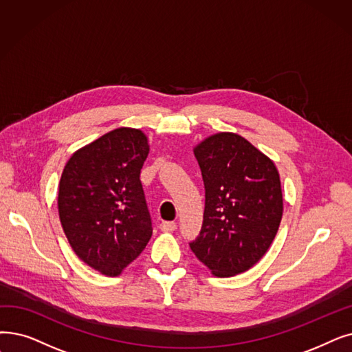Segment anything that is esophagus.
Listing matches in <instances>:
<instances>
[{
	"label": "esophagus",
	"mask_w": 352,
	"mask_h": 352,
	"mask_svg": "<svg viewBox=\"0 0 352 352\" xmlns=\"http://www.w3.org/2000/svg\"><path fill=\"white\" fill-rule=\"evenodd\" d=\"M160 227L162 232H174L177 228V223L175 221H162Z\"/></svg>",
	"instance_id": "obj_1"
}]
</instances>
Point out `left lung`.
Segmentation results:
<instances>
[{
    "instance_id": "obj_1",
    "label": "left lung",
    "mask_w": 352,
    "mask_h": 352,
    "mask_svg": "<svg viewBox=\"0 0 352 352\" xmlns=\"http://www.w3.org/2000/svg\"><path fill=\"white\" fill-rule=\"evenodd\" d=\"M206 207L192 253L214 276L249 270L265 256L283 212L279 173L273 161L243 136L220 132L194 148Z\"/></svg>"
}]
</instances>
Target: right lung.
I'll return each mask as SVG.
<instances>
[{
  "instance_id": "add662e5",
  "label": "right lung",
  "mask_w": 352,
  "mask_h": 352,
  "mask_svg": "<svg viewBox=\"0 0 352 352\" xmlns=\"http://www.w3.org/2000/svg\"><path fill=\"white\" fill-rule=\"evenodd\" d=\"M149 145L142 131L118 128L76 151L58 184V216L79 258L118 276L152 236L141 184Z\"/></svg>"
}]
</instances>
